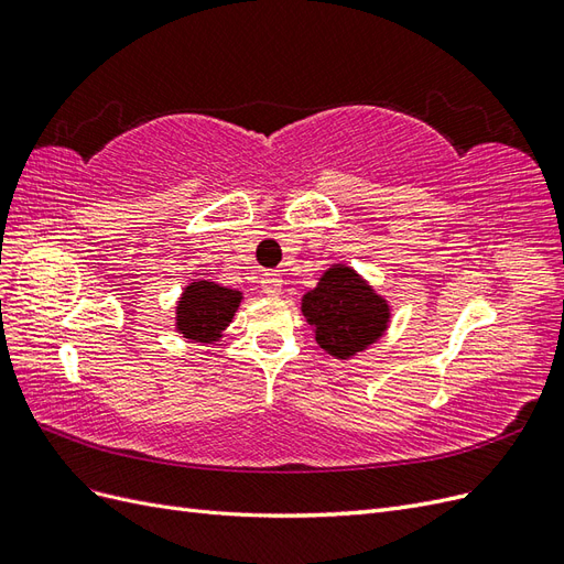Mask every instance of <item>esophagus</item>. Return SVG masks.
I'll return each mask as SVG.
<instances>
[{"label": "esophagus", "mask_w": 564, "mask_h": 564, "mask_svg": "<svg viewBox=\"0 0 564 564\" xmlns=\"http://www.w3.org/2000/svg\"><path fill=\"white\" fill-rule=\"evenodd\" d=\"M261 286H263V294L268 296H280L282 292V278L278 275V272H265V275L261 278Z\"/></svg>", "instance_id": "obj_1"}]
</instances>
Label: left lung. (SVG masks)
<instances>
[{
    "label": "left lung",
    "mask_w": 564,
    "mask_h": 564,
    "mask_svg": "<svg viewBox=\"0 0 564 564\" xmlns=\"http://www.w3.org/2000/svg\"><path fill=\"white\" fill-rule=\"evenodd\" d=\"M301 313L313 327L317 346L338 360L377 344L390 324L388 301L346 263L322 272L317 286L301 299Z\"/></svg>",
    "instance_id": "1"
}]
</instances>
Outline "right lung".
I'll list each match as a JSON object with an SVG mask.
<instances>
[{"instance_id":"1","label":"right lung","mask_w":564,"mask_h":564,"mask_svg":"<svg viewBox=\"0 0 564 564\" xmlns=\"http://www.w3.org/2000/svg\"><path fill=\"white\" fill-rule=\"evenodd\" d=\"M242 303V292L209 280H193L176 301V332L191 344H214L224 336Z\"/></svg>"}]
</instances>
